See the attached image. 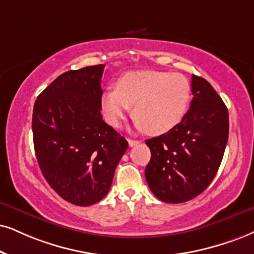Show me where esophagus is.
<instances>
[{"label": "esophagus", "instance_id": "34e87169", "mask_svg": "<svg viewBox=\"0 0 254 254\" xmlns=\"http://www.w3.org/2000/svg\"><path fill=\"white\" fill-rule=\"evenodd\" d=\"M140 141L139 140H132V139H128V145H129L130 147H134L136 145H139Z\"/></svg>", "mask_w": 254, "mask_h": 254}]
</instances>
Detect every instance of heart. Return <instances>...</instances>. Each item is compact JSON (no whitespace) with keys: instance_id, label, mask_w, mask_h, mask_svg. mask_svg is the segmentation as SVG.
Segmentation results:
<instances>
[{"instance_id":"heart-1","label":"heart","mask_w":254,"mask_h":254,"mask_svg":"<svg viewBox=\"0 0 254 254\" xmlns=\"http://www.w3.org/2000/svg\"><path fill=\"white\" fill-rule=\"evenodd\" d=\"M101 95L106 121L119 127L133 107L139 128L148 134H162L177 126L187 111L190 84L181 74L161 70H135L122 74Z\"/></svg>"}]
</instances>
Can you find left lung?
<instances>
[{"label": "left lung", "instance_id": "1", "mask_svg": "<svg viewBox=\"0 0 254 254\" xmlns=\"http://www.w3.org/2000/svg\"><path fill=\"white\" fill-rule=\"evenodd\" d=\"M190 108L177 126L146 140L145 177L159 200L180 203L202 193L219 170L228 140V111L213 87L192 75Z\"/></svg>", "mask_w": 254, "mask_h": 254}]
</instances>
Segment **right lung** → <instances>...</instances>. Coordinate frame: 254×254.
Masks as SVG:
<instances>
[{
	"label": "right lung",
	"mask_w": 254,
	"mask_h": 254,
	"mask_svg": "<svg viewBox=\"0 0 254 254\" xmlns=\"http://www.w3.org/2000/svg\"><path fill=\"white\" fill-rule=\"evenodd\" d=\"M105 64L68 70L37 96L33 137L47 183L61 198L89 206L107 195L128 142L102 120Z\"/></svg>",
	"instance_id": "add662e5"
}]
</instances>
